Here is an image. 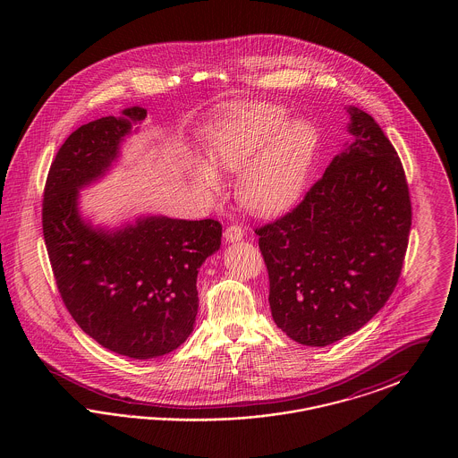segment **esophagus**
<instances>
[{
	"mask_svg": "<svg viewBox=\"0 0 458 458\" xmlns=\"http://www.w3.org/2000/svg\"><path fill=\"white\" fill-rule=\"evenodd\" d=\"M242 237H243V230L240 228L239 225L226 226V230H225V239H226V242H237Z\"/></svg>",
	"mask_w": 458,
	"mask_h": 458,
	"instance_id": "esophagus-1",
	"label": "esophagus"
}]
</instances>
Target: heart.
Here are the masks:
<instances>
[{
  "label": "heart",
  "mask_w": 458,
  "mask_h": 458,
  "mask_svg": "<svg viewBox=\"0 0 458 458\" xmlns=\"http://www.w3.org/2000/svg\"><path fill=\"white\" fill-rule=\"evenodd\" d=\"M318 144L312 123L290 120L286 109L271 103L230 105L204 135L206 156L215 168L242 170L240 202L258 215L282 211L299 197ZM192 176L199 189L218 192V174L209 165L196 161Z\"/></svg>",
  "instance_id": "b5f03b06"
}]
</instances>
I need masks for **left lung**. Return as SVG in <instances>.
I'll use <instances>...</instances> for the list:
<instances>
[{
	"mask_svg": "<svg viewBox=\"0 0 458 458\" xmlns=\"http://www.w3.org/2000/svg\"><path fill=\"white\" fill-rule=\"evenodd\" d=\"M355 142L304 199L256 228L276 327L309 347L355 333L398 284L412 225L402 161L362 109L349 108Z\"/></svg>",
	"mask_w": 458,
	"mask_h": 458,
	"instance_id": "obj_1",
	"label": "left lung"
}]
</instances>
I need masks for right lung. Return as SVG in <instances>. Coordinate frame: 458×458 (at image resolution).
<instances>
[{"label": "right lung", "instance_id": "add662e5", "mask_svg": "<svg viewBox=\"0 0 458 458\" xmlns=\"http://www.w3.org/2000/svg\"><path fill=\"white\" fill-rule=\"evenodd\" d=\"M148 111L123 109L68 135L44 185L43 233L68 312L99 345L131 359L180 347L194 329L197 273L221 245L216 219L139 218L122 230H94L79 215V189L116 159L131 123Z\"/></svg>", "mask_w": 458, "mask_h": 458}]
</instances>
